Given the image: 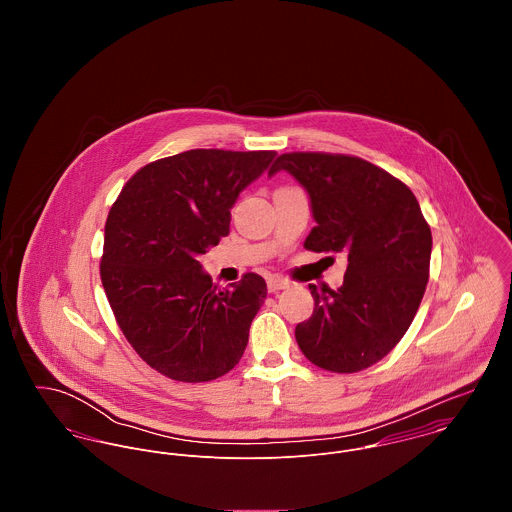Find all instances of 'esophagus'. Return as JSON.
I'll return each mask as SVG.
<instances>
[{
  "label": "esophagus",
  "mask_w": 512,
  "mask_h": 512,
  "mask_svg": "<svg viewBox=\"0 0 512 512\" xmlns=\"http://www.w3.org/2000/svg\"><path fill=\"white\" fill-rule=\"evenodd\" d=\"M290 284H288V280H284V278H270L268 280V290L272 293L280 292V290H284V288H288Z\"/></svg>",
  "instance_id": "obj_1"
}]
</instances>
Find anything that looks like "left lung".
<instances>
[{
	"mask_svg": "<svg viewBox=\"0 0 512 512\" xmlns=\"http://www.w3.org/2000/svg\"><path fill=\"white\" fill-rule=\"evenodd\" d=\"M280 169L311 199L317 226L303 246L349 260L339 290L309 286L315 307L295 341L319 368L359 372L384 359L416 317L430 278V224L406 183L361 157L292 151L270 173Z\"/></svg>",
	"mask_w": 512,
	"mask_h": 512,
	"instance_id": "8db88e82",
	"label": "left lung"
}]
</instances>
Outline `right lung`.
Returning <instances> with one entry per match:
<instances>
[{
    "instance_id": "obj_1",
    "label": "right lung",
    "mask_w": 512,
    "mask_h": 512,
    "mask_svg": "<svg viewBox=\"0 0 512 512\" xmlns=\"http://www.w3.org/2000/svg\"><path fill=\"white\" fill-rule=\"evenodd\" d=\"M276 151L189 149L136 171L114 201L100 280L116 323L147 365L179 382H209L238 365L266 299L248 272L213 286L199 256L228 234L238 193Z\"/></svg>"
}]
</instances>
